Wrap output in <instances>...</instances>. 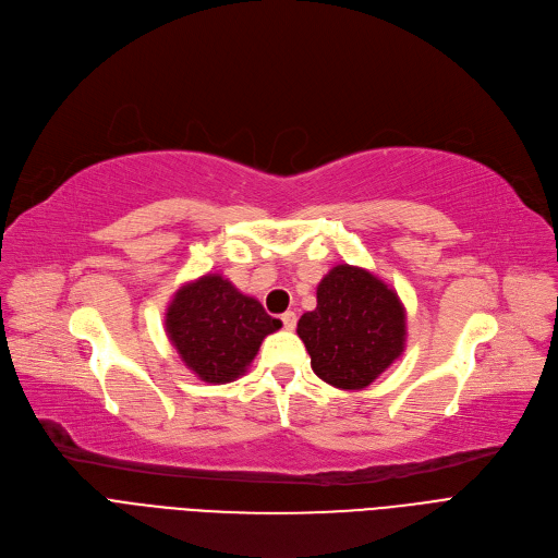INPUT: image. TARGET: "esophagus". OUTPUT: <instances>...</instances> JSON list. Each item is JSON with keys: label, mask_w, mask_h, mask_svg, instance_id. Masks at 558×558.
Segmentation results:
<instances>
[{"label": "esophagus", "mask_w": 558, "mask_h": 558, "mask_svg": "<svg viewBox=\"0 0 558 558\" xmlns=\"http://www.w3.org/2000/svg\"><path fill=\"white\" fill-rule=\"evenodd\" d=\"M281 323H283V329L293 331V329H295V325H298V315H295V311H286V313L281 315Z\"/></svg>", "instance_id": "obj_1"}]
</instances>
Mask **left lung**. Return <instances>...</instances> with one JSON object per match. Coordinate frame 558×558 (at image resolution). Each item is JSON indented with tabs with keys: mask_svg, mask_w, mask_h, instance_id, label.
Returning a JSON list of instances; mask_svg holds the SVG:
<instances>
[{
	"mask_svg": "<svg viewBox=\"0 0 558 558\" xmlns=\"http://www.w3.org/2000/svg\"><path fill=\"white\" fill-rule=\"evenodd\" d=\"M298 336L317 377L361 390L402 356L407 311L379 277L342 263L317 286V306L300 317Z\"/></svg>",
	"mask_w": 558,
	"mask_h": 558,
	"instance_id": "8db88e82",
	"label": "left lung"
}]
</instances>
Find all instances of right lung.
<instances>
[{
    "label": "right lung",
    "instance_id": "right-lung-1",
    "mask_svg": "<svg viewBox=\"0 0 558 558\" xmlns=\"http://www.w3.org/2000/svg\"><path fill=\"white\" fill-rule=\"evenodd\" d=\"M281 323L229 279L204 275L181 286L166 313V331L181 361L206 384H229L247 373L263 338Z\"/></svg>",
    "mask_w": 558,
    "mask_h": 558
}]
</instances>
